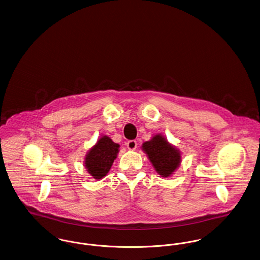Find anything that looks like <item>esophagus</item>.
<instances>
[{"label":"esophagus","instance_id":"34e87169","mask_svg":"<svg viewBox=\"0 0 260 260\" xmlns=\"http://www.w3.org/2000/svg\"><path fill=\"white\" fill-rule=\"evenodd\" d=\"M126 147L129 149V150H136V147H137V141H136V140L127 141Z\"/></svg>","mask_w":260,"mask_h":260}]
</instances>
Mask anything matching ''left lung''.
I'll return each mask as SVG.
<instances>
[{
  "instance_id": "1",
  "label": "left lung",
  "mask_w": 260,
  "mask_h": 260,
  "mask_svg": "<svg viewBox=\"0 0 260 260\" xmlns=\"http://www.w3.org/2000/svg\"><path fill=\"white\" fill-rule=\"evenodd\" d=\"M142 148L157 173L168 177L177 169L180 162V152L172 146L164 136H155L143 143Z\"/></svg>"
}]
</instances>
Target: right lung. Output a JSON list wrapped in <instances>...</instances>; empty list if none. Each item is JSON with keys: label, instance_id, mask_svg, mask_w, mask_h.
Masks as SVG:
<instances>
[{"label": "right lung", "instance_id": "add662e5", "mask_svg": "<svg viewBox=\"0 0 260 260\" xmlns=\"http://www.w3.org/2000/svg\"><path fill=\"white\" fill-rule=\"evenodd\" d=\"M119 147V144L113 142L108 136H103L88 151L85 166L93 178L101 179L108 173L117 157Z\"/></svg>", "mask_w": 260, "mask_h": 260}]
</instances>
